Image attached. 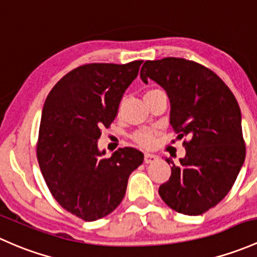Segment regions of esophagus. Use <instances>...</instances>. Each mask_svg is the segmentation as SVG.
Wrapping results in <instances>:
<instances>
[{
    "label": "esophagus",
    "mask_w": 257,
    "mask_h": 257,
    "mask_svg": "<svg viewBox=\"0 0 257 257\" xmlns=\"http://www.w3.org/2000/svg\"><path fill=\"white\" fill-rule=\"evenodd\" d=\"M157 160V156L152 155V153H146L145 155V163H152Z\"/></svg>",
    "instance_id": "34e87169"
}]
</instances>
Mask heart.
I'll return each instance as SVG.
<instances>
[{"instance_id": "obj_1", "label": "heart", "mask_w": 257, "mask_h": 257, "mask_svg": "<svg viewBox=\"0 0 257 257\" xmlns=\"http://www.w3.org/2000/svg\"><path fill=\"white\" fill-rule=\"evenodd\" d=\"M134 140L139 145L145 147H150L155 144L156 131L152 128H142L134 134Z\"/></svg>"}]
</instances>
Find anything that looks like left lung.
I'll return each mask as SVG.
<instances>
[{
    "instance_id": "8db88e82",
    "label": "left lung",
    "mask_w": 257,
    "mask_h": 257,
    "mask_svg": "<svg viewBox=\"0 0 257 257\" xmlns=\"http://www.w3.org/2000/svg\"><path fill=\"white\" fill-rule=\"evenodd\" d=\"M140 75L167 91L172 127L186 137V157L178 165L166 160L172 173L158 193L173 210L200 215L224 199L244 165L239 104L213 70L184 58L147 60Z\"/></svg>"
}]
</instances>
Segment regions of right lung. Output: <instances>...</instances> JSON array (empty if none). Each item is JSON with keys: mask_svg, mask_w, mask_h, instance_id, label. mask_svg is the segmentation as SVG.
Listing matches in <instances>:
<instances>
[{"mask_svg": "<svg viewBox=\"0 0 257 257\" xmlns=\"http://www.w3.org/2000/svg\"><path fill=\"white\" fill-rule=\"evenodd\" d=\"M141 64H84L63 76L44 102L37 141L39 168L60 207L85 221L117 208L130 174L144 162L136 148H118L111 157L97 150L101 130L115 120Z\"/></svg>", "mask_w": 257, "mask_h": 257, "instance_id": "1", "label": "right lung"}]
</instances>
